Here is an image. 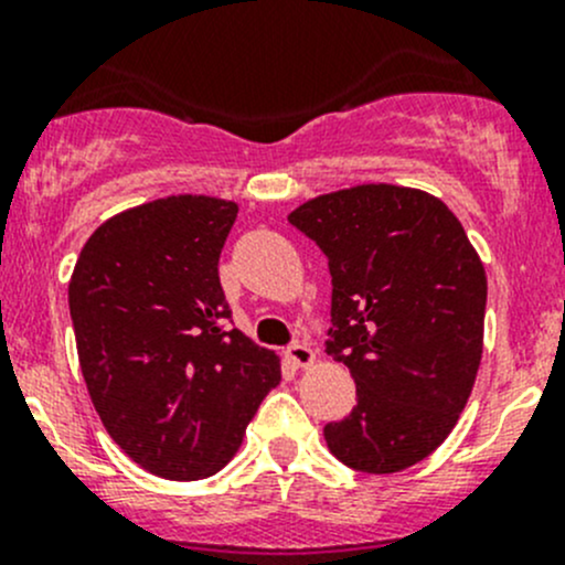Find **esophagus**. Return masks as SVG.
I'll return each mask as SVG.
<instances>
[{"mask_svg": "<svg viewBox=\"0 0 565 565\" xmlns=\"http://www.w3.org/2000/svg\"><path fill=\"white\" fill-rule=\"evenodd\" d=\"M284 355H287V361L292 363V366H298V369H309L311 363H315V352H311L306 344H300V341L289 344Z\"/></svg>", "mask_w": 565, "mask_h": 565, "instance_id": "esophagus-1", "label": "esophagus"}]
</instances>
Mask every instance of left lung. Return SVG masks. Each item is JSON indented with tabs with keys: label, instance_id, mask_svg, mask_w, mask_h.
Wrapping results in <instances>:
<instances>
[{
	"label": "left lung",
	"instance_id": "obj_1",
	"mask_svg": "<svg viewBox=\"0 0 565 565\" xmlns=\"http://www.w3.org/2000/svg\"><path fill=\"white\" fill-rule=\"evenodd\" d=\"M289 224L328 256V355L358 388L352 413L324 426L330 454L374 476L418 465L451 435L481 366V256L440 199L391 182L322 193Z\"/></svg>",
	"mask_w": 565,
	"mask_h": 565
}]
</instances>
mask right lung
<instances>
[{
    "label": "right lung",
    "mask_w": 565,
    "mask_h": 565,
    "mask_svg": "<svg viewBox=\"0 0 565 565\" xmlns=\"http://www.w3.org/2000/svg\"><path fill=\"white\" fill-rule=\"evenodd\" d=\"M235 218V202L202 193L122 210L89 235L67 287L78 363L106 431L169 481L218 472L281 383L276 352L224 328L218 256Z\"/></svg>",
    "instance_id": "1"
}]
</instances>
